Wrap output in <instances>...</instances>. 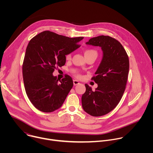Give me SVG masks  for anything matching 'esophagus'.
<instances>
[{"label":"esophagus","instance_id":"obj_1","mask_svg":"<svg viewBox=\"0 0 153 153\" xmlns=\"http://www.w3.org/2000/svg\"><path fill=\"white\" fill-rule=\"evenodd\" d=\"M73 84H74V86H76V85L79 84V82L77 80H73Z\"/></svg>","mask_w":153,"mask_h":153}]
</instances>
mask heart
Masks as SVG:
<instances>
[{"label": "heart", "instance_id": "b5f03b06", "mask_svg": "<svg viewBox=\"0 0 153 153\" xmlns=\"http://www.w3.org/2000/svg\"><path fill=\"white\" fill-rule=\"evenodd\" d=\"M85 56H88V55H96L97 56V53L95 50L93 49H87L85 51ZM71 58V53H67L65 55V59L67 60H70ZM76 76L78 78H80L81 77V74L79 73H76Z\"/></svg>", "mask_w": 153, "mask_h": 153}]
</instances>
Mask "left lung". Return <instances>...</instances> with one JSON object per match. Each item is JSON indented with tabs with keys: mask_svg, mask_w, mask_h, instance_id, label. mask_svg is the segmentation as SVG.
Wrapping results in <instances>:
<instances>
[{
	"mask_svg": "<svg viewBox=\"0 0 153 153\" xmlns=\"http://www.w3.org/2000/svg\"><path fill=\"white\" fill-rule=\"evenodd\" d=\"M86 44L100 47L103 53L96 76L91 78L97 88L93 91L85 84L86 91L82 96L84 111L99 117L111 111L120 101L128 76L129 58L121 43L110 36L93 37Z\"/></svg>",
	"mask_w": 153,
	"mask_h": 153,
	"instance_id": "obj_1",
	"label": "left lung"
}]
</instances>
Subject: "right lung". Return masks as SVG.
<instances>
[{"mask_svg":"<svg viewBox=\"0 0 153 153\" xmlns=\"http://www.w3.org/2000/svg\"><path fill=\"white\" fill-rule=\"evenodd\" d=\"M83 39L45 31L30 40L23 62L22 74L27 95L39 111L51 113L57 110L73 88L70 76L60 80L53 73L65 64V55L80 47L79 42Z\"/></svg>","mask_w":153,"mask_h":153,"instance_id":"1","label":"right lung"}]
</instances>
